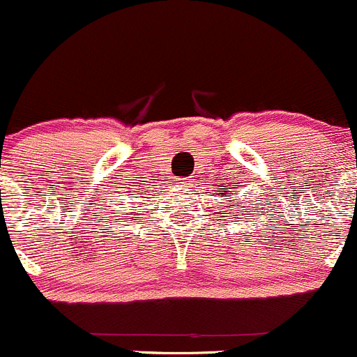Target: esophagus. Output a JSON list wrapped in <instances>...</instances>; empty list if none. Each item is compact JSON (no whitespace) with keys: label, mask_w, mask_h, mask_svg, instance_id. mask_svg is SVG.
Listing matches in <instances>:
<instances>
[{"label":"esophagus","mask_w":357,"mask_h":357,"mask_svg":"<svg viewBox=\"0 0 357 357\" xmlns=\"http://www.w3.org/2000/svg\"><path fill=\"white\" fill-rule=\"evenodd\" d=\"M194 182H196V178H192V177H189V178H178V180H177L178 187H192Z\"/></svg>","instance_id":"1"}]
</instances>
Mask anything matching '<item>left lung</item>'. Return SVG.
<instances>
[{"label": "left lung", "instance_id": "1", "mask_svg": "<svg viewBox=\"0 0 357 357\" xmlns=\"http://www.w3.org/2000/svg\"><path fill=\"white\" fill-rule=\"evenodd\" d=\"M218 192H220V194H224V196H225V194H227V190H218ZM231 192L234 194V196H236V190H231ZM227 199H229V197H227ZM231 206H232V204H231ZM231 206H227V208H231Z\"/></svg>", "mask_w": 357, "mask_h": 357}]
</instances>
